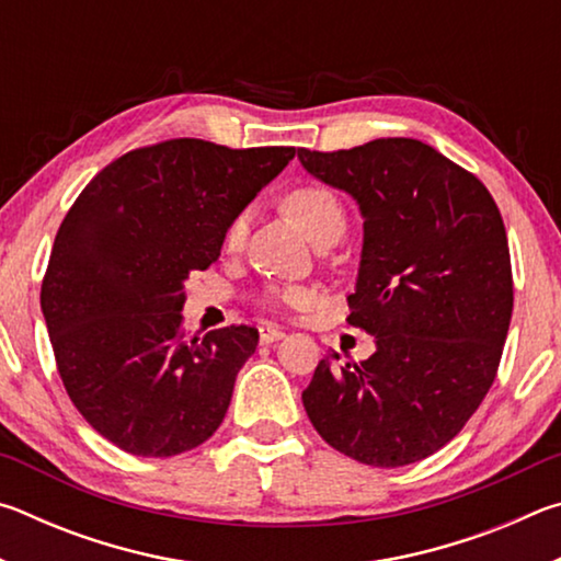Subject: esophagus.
<instances>
[{
	"instance_id": "1",
	"label": "esophagus",
	"mask_w": 561,
	"mask_h": 561,
	"mask_svg": "<svg viewBox=\"0 0 561 561\" xmlns=\"http://www.w3.org/2000/svg\"><path fill=\"white\" fill-rule=\"evenodd\" d=\"M284 336V331L272 327V324H264L260 327V344H274V341H279Z\"/></svg>"
}]
</instances>
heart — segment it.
I'll list each match as a JSON object with an SVG mask.
<instances>
[{
	"mask_svg": "<svg viewBox=\"0 0 561 561\" xmlns=\"http://www.w3.org/2000/svg\"><path fill=\"white\" fill-rule=\"evenodd\" d=\"M284 205H287L289 215L304 227V232H307L314 242H319L321 237L329 234V232H336V230L344 232V227H346L344 205H341L339 197L324 185H319V183L297 185L294 190H289L287 197H284ZM247 227H250V213H247V210L237 213L230 220V225H227V230H225V247H227V250H232V252L240 250V247L244 244ZM279 299L299 304V301L307 299V294H304V291L270 294V297L264 299V304L274 307V304H277Z\"/></svg>",
	"mask_w": 561,
	"mask_h": 561,
	"instance_id": "b5f03b06",
	"label": "heart"
}]
</instances>
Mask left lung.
I'll return each mask as SVG.
<instances>
[{
  "instance_id": "1",
  "label": "left lung",
  "mask_w": 561,
  "mask_h": 561,
  "mask_svg": "<svg viewBox=\"0 0 561 561\" xmlns=\"http://www.w3.org/2000/svg\"><path fill=\"white\" fill-rule=\"evenodd\" d=\"M307 173L364 215L348 324L376 336L366 360H319L301 393L331 448L374 468L440 450L497 376L512 319L507 232L488 187L413 138L299 148Z\"/></svg>"
}]
</instances>
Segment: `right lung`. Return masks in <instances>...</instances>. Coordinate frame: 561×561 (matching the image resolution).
Here are the masks:
<instances>
[{
  "instance_id": "1",
  "label": "right lung",
  "mask_w": 561,
  "mask_h": 561,
  "mask_svg": "<svg viewBox=\"0 0 561 561\" xmlns=\"http://www.w3.org/2000/svg\"><path fill=\"white\" fill-rule=\"evenodd\" d=\"M297 150L201 138L136 148L81 190L56 232L42 311L66 393L121 450L170 458L220 428L252 327L185 336L190 272Z\"/></svg>"
}]
</instances>
